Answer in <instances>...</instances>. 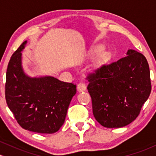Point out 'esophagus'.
<instances>
[{"mask_svg": "<svg viewBox=\"0 0 156 156\" xmlns=\"http://www.w3.org/2000/svg\"><path fill=\"white\" fill-rule=\"evenodd\" d=\"M77 89L79 91H83V90H86V85L84 82H80L77 85Z\"/></svg>", "mask_w": 156, "mask_h": 156, "instance_id": "34e87169", "label": "esophagus"}]
</instances>
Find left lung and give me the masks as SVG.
I'll use <instances>...</instances> for the list:
<instances>
[{
  "label": "left lung",
  "instance_id": "8db88e82",
  "mask_svg": "<svg viewBox=\"0 0 156 156\" xmlns=\"http://www.w3.org/2000/svg\"><path fill=\"white\" fill-rule=\"evenodd\" d=\"M87 74L88 90L96 120L108 128L129 125L139 115L151 92L149 65L136 51Z\"/></svg>",
  "mask_w": 156,
  "mask_h": 156
}]
</instances>
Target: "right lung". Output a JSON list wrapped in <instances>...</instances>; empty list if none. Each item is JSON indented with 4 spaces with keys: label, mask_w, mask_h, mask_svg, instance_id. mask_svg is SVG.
Listing matches in <instances>:
<instances>
[{
    "label": "right lung",
    "mask_w": 156,
    "mask_h": 156,
    "mask_svg": "<svg viewBox=\"0 0 156 156\" xmlns=\"http://www.w3.org/2000/svg\"><path fill=\"white\" fill-rule=\"evenodd\" d=\"M14 52L9 62L5 83L7 105L17 123L25 130L54 133L63 125L76 85L52 76L30 78L21 67V51Z\"/></svg>",
    "instance_id": "1"
}]
</instances>
